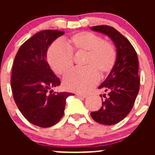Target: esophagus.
Returning a JSON list of instances; mask_svg holds the SVG:
<instances>
[{"mask_svg":"<svg viewBox=\"0 0 155 155\" xmlns=\"http://www.w3.org/2000/svg\"><path fill=\"white\" fill-rule=\"evenodd\" d=\"M76 96L79 97H83V98H86L87 97V95L86 94H79V93H76Z\"/></svg>","mask_w":155,"mask_h":155,"instance_id":"34e87169","label":"esophagus"}]
</instances>
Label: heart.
Returning a JSON list of instances; mask_svg holds the SVG:
<instances>
[{
  "instance_id": "1",
  "label": "heart",
  "mask_w": 155,
  "mask_h": 155,
  "mask_svg": "<svg viewBox=\"0 0 155 155\" xmlns=\"http://www.w3.org/2000/svg\"><path fill=\"white\" fill-rule=\"evenodd\" d=\"M68 48L55 41L47 51L50 68L58 75L68 73L73 67L72 52H86L83 69L73 70L64 76V87L69 91L86 93L99 81V73L107 75L112 70L117 60V51L112 43L89 31H81L65 40Z\"/></svg>"
}]
</instances>
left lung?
Here are the masks:
<instances>
[{
	"mask_svg": "<svg viewBox=\"0 0 155 155\" xmlns=\"http://www.w3.org/2000/svg\"><path fill=\"white\" fill-rule=\"evenodd\" d=\"M91 29L107 35L116 48L115 66L106 80L98 87L107 91L108 95L104 94L105 100L102 99L101 109L91 112L96 122L112 125L124 119L134 107L140 85L138 57L129 40L114 28L97 25Z\"/></svg>",
	"mask_w": 155,
	"mask_h": 155,
	"instance_id": "left-lung-1",
	"label": "left lung"
}]
</instances>
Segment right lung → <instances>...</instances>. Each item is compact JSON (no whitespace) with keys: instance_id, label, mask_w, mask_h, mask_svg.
Segmentation results:
<instances>
[{"instance_id":"right-lung-1","label":"right lung","mask_w":155,"mask_h":155,"mask_svg":"<svg viewBox=\"0 0 155 155\" xmlns=\"http://www.w3.org/2000/svg\"><path fill=\"white\" fill-rule=\"evenodd\" d=\"M64 34L56 30H44L34 34L18 49L11 76L14 101L23 116L31 124L49 127L63 117L68 92H54L60 79L48 65L47 50L58 37Z\"/></svg>"}]
</instances>
